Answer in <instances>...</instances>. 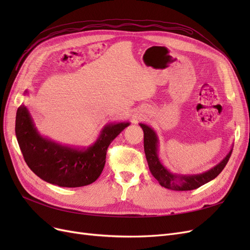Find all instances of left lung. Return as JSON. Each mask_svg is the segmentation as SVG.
<instances>
[{"instance_id": "8db88e82", "label": "left lung", "mask_w": 250, "mask_h": 250, "mask_svg": "<svg viewBox=\"0 0 250 250\" xmlns=\"http://www.w3.org/2000/svg\"><path fill=\"white\" fill-rule=\"evenodd\" d=\"M144 131V150L149 166V170L162 187L174 191H191L195 190L208 181L216 178L228 164L232 152V148L223 160L209 170L194 175H179L170 172L164 167L158 157V138L152 128L146 124H140Z\"/></svg>"}]
</instances>
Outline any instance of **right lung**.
<instances>
[{
	"mask_svg": "<svg viewBox=\"0 0 250 250\" xmlns=\"http://www.w3.org/2000/svg\"><path fill=\"white\" fill-rule=\"evenodd\" d=\"M28 90L25 95H28ZM129 122L105 125L96 142L87 148H74L44 138L36 129L24 104L18 108L16 134L28 167L49 184L78 188L94 183L101 175L110 143Z\"/></svg>",
	"mask_w": 250,
	"mask_h": 250,
	"instance_id": "right-lung-1",
	"label": "right lung"
}]
</instances>
